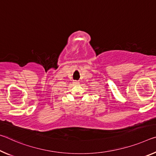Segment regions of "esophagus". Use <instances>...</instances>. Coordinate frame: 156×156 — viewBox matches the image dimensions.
Segmentation results:
<instances>
[{
  "label": "esophagus",
  "mask_w": 156,
  "mask_h": 156,
  "mask_svg": "<svg viewBox=\"0 0 156 156\" xmlns=\"http://www.w3.org/2000/svg\"><path fill=\"white\" fill-rule=\"evenodd\" d=\"M73 85H78L79 82H78V81H76V80H74L73 82Z\"/></svg>",
  "instance_id": "1"
}]
</instances>
